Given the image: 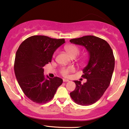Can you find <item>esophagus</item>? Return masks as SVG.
<instances>
[{
  "label": "esophagus",
  "instance_id": "obj_1",
  "mask_svg": "<svg viewBox=\"0 0 129 129\" xmlns=\"http://www.w3.org/2000/svg\"><path fill=\"white\" fill-rule=\"evenodd\" d=\"M63 82H69V80L68 79H63Z\"/></svg>",
  "mask_w": 129,
  "mask_h": 129
}]
</instances>
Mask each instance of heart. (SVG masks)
Masks as SVG:
<instances>
[{"instance_id":"1","label":"heart","mask_w":129,"mask_h":129,"mask_svg":"<svg viewBox=\"0 0 129 129\" xmlns=\"http://www.w3.org/2000/svg\"><path fill=\"white\" fill-rule=\"evenodd\" d=\"M65 50L71 57H76L80 53V50L75 45H68L64 47ZM75 68L73 66H69L68 68H62L60 70V74L63 76L68 77L69 76L70 73L73 72L75 71Z\"/></svg>"}]
</instances>
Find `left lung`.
<instances>
[{
	"instance_id": "8db88e82",
	"label": "left lung",
	"mask_w": 129,
	"mask_h": 129,
	"mask_svg": "<svg viewBox=\"0 0 129 129\" xmlns=\"http://www.w3.org/2000/svg\"><path fill=\"white\" fill-rule=\"evenodd\" d=\"M70 42L84 46L89 54L82 76L87 82L82 84L80 81H74L76 88L70 97L78 105H91L100 99L110 85L114 68L113 53L106 40L96 36H85Z\"/></svg>"
}]
</instances>
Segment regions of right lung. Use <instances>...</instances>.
<instances>
[{"label": "right lung", "mask_w": 129, "mask_h": 129, "mask_svg": "<svg viewBox=\"0 0 129 129\" xmlns=\"http://www.w3.org/2000/svg\"><path fill=\"white\" fill-rule=\"evenodd\" d=\"M65 43L64 39L32 36L24 40L16 53L14 70L24 94L35 103L51 100L63 80L58 77L46 79L43 67L51 62L53 54Z\"/></svg>", "instance_id": "right-lung-1"}]
</instances>
